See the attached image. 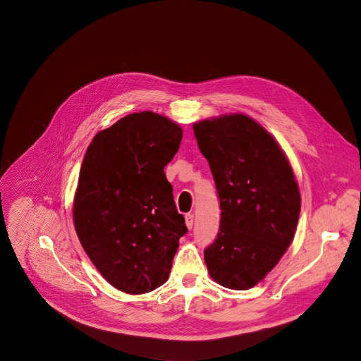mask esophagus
<instances>
[{
	"label": "esophagus",
	"mask_w": 361,
	"mask_h": 361,
	"mask_svg": "<svg viewBox=\"0 0 361 361\" xmlns=\"http://www.w3.org/2000/svg\"><path fill=\"white\" fill-rule=\"evenodd\" d=\"M185 223H186V227L190 230L194 227V214H186L185 216Z\"/></svg>",
	"instance_id": "34e87169"
}]
</instances>
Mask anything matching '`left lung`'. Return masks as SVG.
Here are the masks:
<instances>
[{
    "label": "left lung",
    "instance_id": "1",
    "mask_svg": "<svg viewBox=\"0 0 361 361\" xmlns=\"http://www.w3.org/2000/svg\"><path fill=\"white\" fill-rule=\"evenodd\" d=\"M220 200V228L204 250L211 279L247 290L279 264L300 214V194L280 145L246 115L194 125Z\"/></svg>",
    "mask_w": 361,
    "mask_h": 361
}]
</instances>
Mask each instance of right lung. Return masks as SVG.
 Returning a JSON list of instances; mask_svg holds the SVG:
<instances>
[{"mask_svg": "<svg viewBox=\"0 0 361 361\" xmlns=\"http://www.w3.org/2000/svg\"><path fill=\"white\" fill-rule=\"evenodd\" d=\"M180 140L179 125L145 111L97 133L84 154L73 209L75 231L106 281L123 293L163 286L188 233L164 175Z\"/></svg>", "mask_w": 361, "mask_h": 361, "instance_id": "add662e5", "label": "right lung"}]
</instances>
